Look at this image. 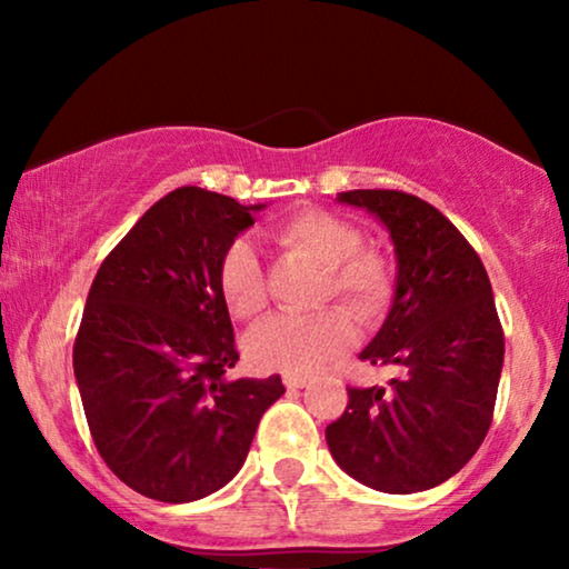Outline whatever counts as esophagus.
Returning a JSON list of instances; mask_svg holds the SVG:
<instances>
[{"instance_id": "esophagus-1", "label": "esophagus", "mask_w": 569, "mask_h": 569, "mask_svg": "<svg viewBox=\"0 0 569 569\" xmlns=\"http://www.w3.org/2000/svg\"><path fill=\"white\" fill-rule=\"evenodd\" d=\"M310 383V378L306 376H284V386L290 388V391H295V388H306Z\"/></svg>"}]
</instances>
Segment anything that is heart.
Wrapping results in <instances>:
<instances>
[{"mask_svg":"<svg viewBox=\"0 0 569 569\" xmlns=\"http://www.w3.org/2000/svg\"><path fill=\"white\" fill-rule=\"evenodd\" d=\"M277 243L326 271L318 302L337 298L357 321L372 323L386 313L393 274L383 256L365 251L362 232L337 214L308 209L277 228ZM220 292L236 318H253L267 308V279L256 248L248 240L230 243L220 261ZM355 341V326L345 310L316 316H277L248 331L246 360L261 372L306 376L337 360Z\"/></svg>","mask_w":569,"mask_h":569,"instance_id":"1","label":"heart"}]
</instances>
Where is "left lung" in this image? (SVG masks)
<instances>
[{
    "label": "left lung",
    "mask_w": 569,
    "mask_h": 569,
    "mask_svg": "<svg viewBox=\"0 0 569 569\" xmlns=\"http://www.w3.org/2000/svg\"><path fill=\"white\" fill-rule=\"evenodd\" d=\"M337 201L370 212L393 243L391 310L360 360L399 376L349 388L326 442L360 485L425 492L461 471L492 425L505 357L492 284L469 240L419 197L357 189Z\"/></svg>",
    "instance_id": "left-lung-1"
}]
</instances>
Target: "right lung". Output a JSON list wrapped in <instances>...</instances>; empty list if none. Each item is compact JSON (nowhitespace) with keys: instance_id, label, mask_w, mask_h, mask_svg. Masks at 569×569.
<instances>
[{"instance_id":"obj_1","label":"right lung","mask_w":569,"mask_h":569,"mask_svg":"<svg viewBox=\"0 0 569 569\" xmlns=\"http://www.w3.org/2000/svg\"><path fill=\"white\" fill-rule=\"evenodd\" d=\"M181 186L139 217L92 279L74 378L116 477L160 502H193L236 477L282 378H228L238 349L220 261L253 212Z\"/></svg>"}]
</instances>
